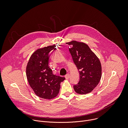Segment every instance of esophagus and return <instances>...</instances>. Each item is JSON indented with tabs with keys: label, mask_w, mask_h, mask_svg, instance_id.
<instances>
[{
	"label": "esophagus",
	"mask_w": 128,
	"mask_h": 128,
	"mask_svg": "<svg viewBox=\"0 0 128 128\" xmlns=\"http://www.w3.org/2000/svg\"><path fill=\"white\" fill-rule=\"evenodd\" d=\"M65 77L66 79H69V78H70V74H67L66 75H65Z\"/></svg>",
	"instance_id": "34e87169"
}]
</instances>
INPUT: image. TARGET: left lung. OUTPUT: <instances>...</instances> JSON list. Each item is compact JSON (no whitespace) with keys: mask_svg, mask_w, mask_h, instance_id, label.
I'll use <instances>...</instances> for the list:
<instances>
[{"mask_svg":"<svg viewBox=\"0 0 128 128\" xmlns=\"http://www.w3.org/2000/svg\"><path fill=\"white\" fill-rule=\"evenodd\" d=\"M73 61L79 70L80 80L74 86L79 94L90 93L99 84L102 74L100 61L89 46L84 42L72 41L66 43Z\"/></svg>","mask_w":128,"mask_h":128,"instance_id":"8db88e82","label":"left lung"}]
</instances>
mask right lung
Instances as JSON below:
<instances>
[{
	"instance_id": "right-lung-1",
	"label": "right lung",
	"mask_w": 128,
	"mask_h": 128,
	"mask_svg": "<svg viewBox=\"0 0 128 128\" xmlns=\"http://www.w3.org/2000/svg\"><path fill=\"white\" fill-rule=\"evenodd\" d=\"M56 46L39 48L34 52L26 67V76L30 86L38 96L46 99L56 97L60 84L65 79L54 75L48 66L49 52Z\"/></svg>"
}]
</instances>
